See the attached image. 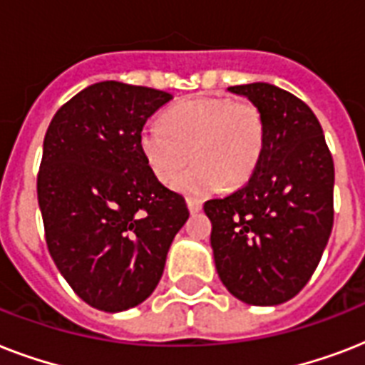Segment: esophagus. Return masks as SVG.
<instances>
[{
	"mask_svg": "<svg viewBox=\"0 0 365 365\" xmlns=\"http://www.w3.org/2000/svg\"><path fill=\"white\" fill-rule=\"evenodd\" d=\"M187 208L191 214H197V212H200V208H202V200L199 199H193V197H189L187 199Z\"/></svg>",
	"mask_w": 365,
	"mask_h": 365,
	"instance_id": "esophagus-1",
	"label": "esophagus"
}]
</instances>
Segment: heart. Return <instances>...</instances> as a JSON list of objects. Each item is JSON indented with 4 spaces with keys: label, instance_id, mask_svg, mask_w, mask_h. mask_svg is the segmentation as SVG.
<instances>
[{
    "label": "heart",
    "instance_id": "1",
    "mask_svg": "<svg viewBox=\"0 0 365 365\" xmlns=\"http://www.w3.org/2000/svg\"><path fill=\"white\" fill-rule=\"evenodd\" d=\"M140 149L155 178L166 185L180 176L189 159H195L176 183L183 193H212L223 182L225 187L235 189L248 182L259 165L265 149V119L248 100L191 98L166 110L163 123L143 126Z\"/></svg>",
    "mask_w": 365,
    "mask_h": 365
}]
</instances>
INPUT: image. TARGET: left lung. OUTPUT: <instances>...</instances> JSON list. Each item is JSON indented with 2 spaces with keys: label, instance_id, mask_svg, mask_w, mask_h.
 Returning <instances> with one entry per match:
<instances>
[{
  "label": "left lung",
  "instance_id": "left-lung-1",
  "mask_svg": "<svg viewBox=\"0 0 365 365\" xmlns=\"http://www.w3.org/2000/svg\"><path fill=\"white\" fill-rule=\"evenodd\" d=\"M229 91L265 119V149L248 183L205 202L223 286L248 305L299 294L334 227V159L309 106L284 88L250 83Z\"/></svg>",
  "mask_w": 365,
  "mask_h": 365
}]
</instances>
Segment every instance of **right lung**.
<instances>
[{"mask_svg": "<svg viewBox=\"0 0 365 365\" xmlns=\"http://www.w3.org/2000/svg\"><path fill=\"white\" fill-rule=\"evenodd\" d=\"M172 94L119 81L94 83L48 125L39 174L48 254L94 309L121 312L157 288L189 210L155 178L140 132Z\"/></svg>", "mask_w": 365, "mask_h": 365, "instance_id": "right-lung-1", "label": "right lung"}]
</instances>
